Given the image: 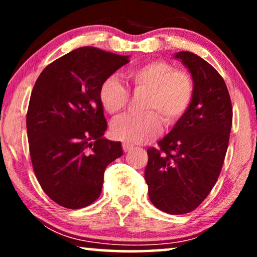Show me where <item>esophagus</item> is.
I'll return each instance as SVG.
<instances>
[{
  "label": "esophagus",
  "mask_w": 257,
  "mask_h": 257,
  "mask_svg": "<svg viewBox=\"0 0 257 257\" xmlns=\"http://www.w3.org/2000/svg\"><path fill=\"white\" fill-rule=\"evenodd\" d=\"M122 150H124V152H130V151L133 150V146L130 145V144H122Z\"/></svg>",
  "instance_id": "obj_1"
}]
</instances>
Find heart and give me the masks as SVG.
Listing matches in <instances>:
<instances>
[{
    "instance_id": "obj_1",
    "label": "heart",
    "mask_w": 257,
    "mask_h": 257,
    "mask_svg": "<svg viewBox=\"0 0 257 257\" xmlns=\"http://www.w3.org/2000/svg\"><path fill=\"white\" fill-rule=\"evenodd\" d=\"M126 78L136 91H147L143 104L146 112L124 115L112 122V136L126 144H144L156 138L163 125L160 117L166 125H174L187 112L194 96L191 76L166 61L133 66L126 72ZM98 97L107 113L117 114L127 105L128 91L111 76L100 84Z\"/></svg>"
}]
</instances>
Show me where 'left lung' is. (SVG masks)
Wrapping results in <instances>:
<instances>
[{
	"label": "left lung",
	"instance_id": "1",
	"mask_svg": "<svg viewBox=\"0 0 257 257\" xmlns=\"http://www.w3.org/2000/svg\"><path fill=\"white\" fill-rule=\"evenodd\" d=\"M191 72L194 96L172 131L147 150L145 180L151 202L165 213L194 210L217 181L228 149L233 107L226 83L205 59L174 55Z\"/></svg>",
	"mask_w": 257,
	"mask_h": 257
}]
</instances>
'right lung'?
<instances>
[{
    "instance_id": "1",
    "label": "right lung",
    "mask_w": 257,
    "mask_h": 257,
    "mask_svg": "<svg viewBox=\"0 0 257 257\" xmlns=\"http://www.w3.org/2000/svg\"><path fill=\"white\" fill-rule=\"evenodd\" d=\"M128 63L83 47L56 59L38 77L27 112L34 172L59 206L86 207L99 198L104 172L122 156L121 144L104 138L107 124L98 92L104 79Z\"/></svg>"
}]
</instances>
